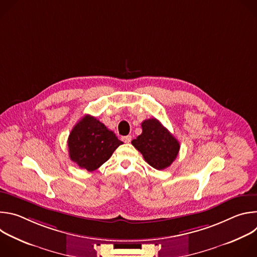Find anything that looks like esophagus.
<instances>
[{"instance_id": "34e87169", "label": "esophagus", "mask_w": 257, "mask_h": 257, "mask_svg": "<svg viewBox=\"0 0 257 257\" xmlns=\"http://www.w3.org/2000/svg\"><path fill=\"white\" fill-rule=\"evenodd\" d=\"M132 139V136L131 135H127V136H123L122 137V140L125 142V143H129Z\"/></svg>"}]
</instances>
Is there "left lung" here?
I'll use <instances>...</instances> for the list:
<instances>
[{"mask_svg": "<svg viewBox=\"0 0 257 257\" xmlns=\"http://www.w3.org/2000/svg\"><path fill=\"white\" fill-rule=\"evenodd\" d=\"M141 127L142 133L132 140V145L153 168L164 170L170 167L178 156L179 141L155 118L143 121Z\"/></svg>", "mask_w": 257, "mask_h": 257, "instance_id": "8db88e82", "label": "left lung"}]
</instances>
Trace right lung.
Wrapping results in <instances>:
<instances>
[{"label":"right lung","mask_w":257,"mask_h":257,"mask_svg":"<svg viewBox=\"0 0 257 257\" xmlns=\"http://www.w3.org/2000/svg\"><path fill=\"white\" fill-rule=\"evenodd\" d=\"M121 144L113 131L89 115L73 127L68 138L71 161L89 172L105 163Z\"/></svg>","instance_id":"1"}]
</instances>
